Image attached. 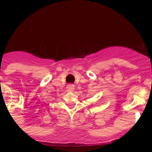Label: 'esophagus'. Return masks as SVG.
Masks as SVG:
<instances>
[{"instance_id":"34e87169","label":"esophagus","mask_w":152,"mask_h":152,"mask_svg":"<svg viewBox=\"0 0 152 152\" xmlns=\"http://www.w3.org/2000/svg\"><path fill=\"white\" fill-rule=\"evenodd\" d=\"M75 89V85L73 84H69L67 86V92H73Z\"/></svg>"}]
</instances>
